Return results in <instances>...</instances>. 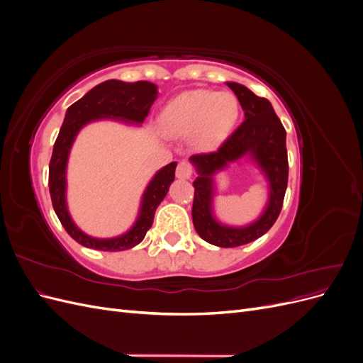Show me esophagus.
I'll return each mask as SVG.
<instances>
[{
	"label": "esophagus",
	"instance_id": "esophagus-1",
	"mask_svg": "<svg viewBox=\"0 0 363 363\" xmlns=\"http://www.w3.org/2000/svg\"><path fill=\"white\" fill-rule=\"evenodd\" d=\"M175 175H177V177L182 179V180L191 179V175H192V164H191L188 160H182V162L179 163L177 169H175Z\"/></svg>",
	"mask_w": 363,
	"mask_h": 363
}]
</instances>
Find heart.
Here are the masks:
<instances>
[{"label":"heart","instance_id":"b5f03b06","mask_svg":"<svg viewBox=\"0 0 363 363\" xmlns=\"http://www.w3.org/2000/svg\"><path fill=\"white\" fill-rule=\"evenodd\" d=\"M239 116L238 98L232 92L196 89L175 96L160 115V127L171 138L192 135L194 145L208 151L227 138Z\"/></svg>","mask_w":363,"mask_h":363}]
</instances>
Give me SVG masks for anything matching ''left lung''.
Segmentation results:
<instances>
[{"instance_id": "obj_1", "label": "left lung", "mask_w": 363, "mask_h": 363, "mask_svg": "<svg viewBox=\"0 0 363 363\" xmlns=\"http://www.w3.org/2000/svg\"><path fill=\"white\" fill-rule=\"evenodd\" d=\"M227 86L235 92L245 112V121L235 133L227 138L215 152L191 156L199 177L194 182L192 221L196 233L206 242L232 248L245 245L265 235L277 221L284 192L288 188V151L286 130L274 112L267 98L252 94L248 87L228 82ZM248 155L266 174L270 186V199L264 213L245 228H230L219 223L213 215L211 201L214 193L213 175L228 162Z\"/></svg>"}]
</instances>
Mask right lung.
I'll return each mask as SVG.
<instances>
[{"mask_svg":"<svg viewBox=\"0 0 363 363\" xmlns=\"http://www.w3.org/2000/svg\"><path fill=\"white\" fill-rule=\"evenodd\" d=\"M157 98V86L150 82L125 83L121 80H107L95 86L79 101L68 107L60 127L56 144L50 160V195L54 212L60 219L68 235L83 247L101 251H124L136 247L145 238L157 206L168 194L175 177L177 162H171L156 172L142 195L136 223L128 232L116 238L98 239L83 233L72 221L67 206V164L71 147L79 131L98 119H116L127 124H142L148 116L152 103Z\"/></svg>","mask_w":363,"mask_h":363,"instance_id":"right-lung-1","label":"right lung"}]
</instances>
